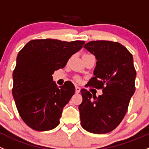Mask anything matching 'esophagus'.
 Instances as JSON below:
<instances>
[{"label":"esophagus","instance_id":"obj_1","mask_svg":"<svg viewBox=\"0 0 149 149\" xmlns=\"http://www.w3.org/2000/svg\"><path fill=\"white\" fill-rule=\"evenodd\" d=\"M75 89H76V93H79L81 91V88L79 86H76V88Z\"/></svg>","mask_w":149,"mask_h":149}]
</instances>
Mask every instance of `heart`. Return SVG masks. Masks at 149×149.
Instances as JSON below:
<instances>
[{"label": "heart", "instance_id": "obj_1", "mask_svg": "<svg viewBox=\"0 0 149 149\" xmlns=\"http://www.w3.org/2000/svg\"><path fill=\"white\" fill-rule=\"evenodd\" d=\"M85 55H87V54H85ZM76 81H79V78H76Z\"/></svg>", "mask_w": 149, "mask_h": 149}]
</instances>
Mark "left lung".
<instances>
[{
  "instance_id": "1",
  "label": "left lung",
  "mask_w": 149,
  "mask_h": 149,
  "mask_svg": "<svg viewBox=\"0 0 149 149\" xmlns=\"http://www.w3.org/2000/svg\"><path fill=\"white\" fill-rule=\"evenodd\" d=\"M84 47L97 60L94 77L88 84L102 89L103 94L92 96L86 89H81L83 101L79 106L81 126L93 134H106L120 124L135 92L136 72L133 56L118 42L93 40Z\"/></svg>"
}]
</instances>
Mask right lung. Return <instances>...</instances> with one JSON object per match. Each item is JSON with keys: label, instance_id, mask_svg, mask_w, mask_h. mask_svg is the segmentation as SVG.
<instances>
[{"label": "right lung", "instance_id": "1", "mask_svg": "<svg viewBox=\"0 0 149 149\" xmlns=\"http://www.w3.org/2000/svg\"><path fill=\"white\" fill-rule=\"evenodd\" d=\"M85 41L56 39L32 40L19 51L13 73V96L18 111L30 128L38 131L54 129L60 123L63 109L75 93L70 81L58 87L55 70L65 66Z\"/></svg>", "mask_w": 149, "mask_h": 149}]
</instances>
